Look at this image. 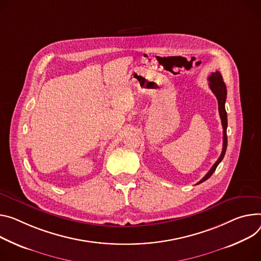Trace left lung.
Returning <instances> with one entry per match:
<instances>
[{"label": "left lung", "instance_id": "1", "mask_svg": "<svg viewBox=\"0 0 261 261\" xmlns=\"http://www.w3.org/2000/svg\"><path fill=\"white\" fill-rule=\"evenodd\" d=\"M208 81H209V87L212 90V92L216 94V97L218 99V103H219V112H220L222 125H223V150H222L221 156L219 157L217 162L212 165V168L210 169V171L197 184H200V183L206 181L213 173H215L216 169L218 168V165L223 160V158L225 156V153H226V149H227V126H228V122H227V112H226V109H225V103H226V98H227V88H226V85L223 81V77H222L221 73L218 72V70L216 73H211V75L208 77Z\"/></svg>", "mask_w": 261, "mask_h": 261}]
</instances>
